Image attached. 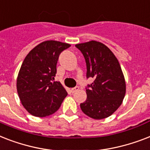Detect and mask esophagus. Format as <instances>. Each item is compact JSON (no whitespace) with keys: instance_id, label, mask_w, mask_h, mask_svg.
<instances>
[{"instance_id":"1","label":"esophagus","mask_w":150,"mask_h":150,"mask_svg":"<svg viewBox=\"0 0 150 150\" xmlns=\"http://www.w3.org/2000/svg\"><path fill=\"white\" fill-rule=\"evenodd\" d=\"M79 90V87H75L74 88H72L71 89V92L72 93H75L76 91H77Z\"/></svg>"}]
</instances>
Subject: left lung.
<instances>
[{
    "label": "left lung",
    "mask_w": 150,
    "mask_h": 150,
    "mask_svg": "<svg viewBox=\"0 0 150 150\" xmlns=\"http://www.w3.org/2000/svg\"><path fill=\"white\" fill-rule=\"evenodd\" d=\"M86 61L87 78L94 82L86 87L87 100L81 104L85 115L94 119L111 115L125 95V81L119 62L103 43L96 41L76 44Z\"/></svg>",
    "instance_id": "1"
}]
</instances>
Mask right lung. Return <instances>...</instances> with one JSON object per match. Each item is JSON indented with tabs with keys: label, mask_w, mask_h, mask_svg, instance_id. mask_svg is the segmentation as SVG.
<instances>
[{
	"label": "right lung",
	"mask_w": 150,
	"mask_h": 150,
	"mask_svg": "<svg viewBox=\"0 0 150 150\" xmlns=\"http://www.w3.org/2000/svg\"><path fill=\"white\" fill-rule=\"evenodd\" d=\"M69 44L58 41L40 43L26 56L17 78V91L24 108L36 117H46L60 107L67 92L53 81L59 56Z\"/></svg>",
	"instance_id": "right-lung-1"
}]
</instances>
